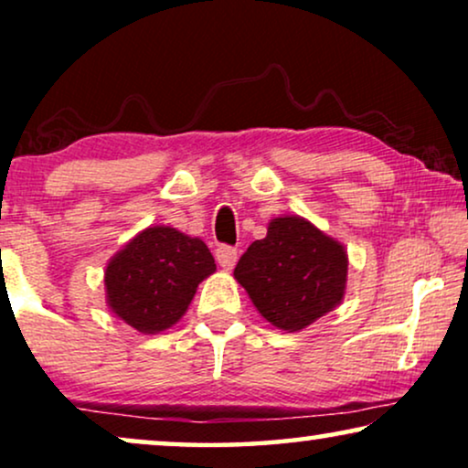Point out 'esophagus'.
Here are the masks:
<instances>
[{
  "label": "esophagus",
  "instance_id": "1",
  "mask_svg": "<svg viewBox=\"0 0 468 468\" xmlns=\"http://www.w3.org/2000/svg\"><path fill=\"white\" fill-rule=\"evenodd\" d=\"M215 258H217V264H219L223 271H232V268L236 266V260H239V251H236L234 247L221 245L215 251Z\"/></svg>",
  "mask_w": 468,
  "mask_h": 468
}]
</instances>
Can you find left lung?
I'll use <instances>...</instances> for the list:
<instances>
[{
    "label": "left lung",
    "mask_w": 468,
    "mask_h": 468,
    "mask_svg": "<svg viewBox=\"0 0 468 468\" xmlns=\"http://www.w3.org/2000/svg\"><path fill=\"white\" fill-rule=\"evenodd\" d=\"M347 249L298 215L274 217L234 268L260 315L300 332L335 311L347 290Z\"/></svg>",
    "instance_id": "1"
}]
</instances>
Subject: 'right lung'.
<instances>
[{
	"mask_svg": "<svg viewBox=\"0 0 468 468\" xmlns=\"http://www.w3.org/2000/svg\"><path fill=\"white\" fill-rule=\"evenodd\" d=\"M215 271L204 240L170 226L146 228L106 264V304L133 330L159 335L185 315Z\"/></svg>",
	"mask_w": 468,
	"mask_h": 468,
	"instance_id": "1",
	"label": "right lung"
}]
</instances>
